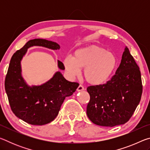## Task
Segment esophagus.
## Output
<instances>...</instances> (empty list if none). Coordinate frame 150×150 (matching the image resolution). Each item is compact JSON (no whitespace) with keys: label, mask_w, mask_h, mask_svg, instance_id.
Wrapping results in <instances>:
<instances>
[{"label":"esophagus","mask_w":150,"mask_h":150,"mask_svg":"<svg viewBox=\"0 0 150 150\" xmlns=\"http://www.w3.org/2000/svg\"><path fill=\"white\" fill-rule=\"evenodd\" d=\"M84 89H85L84 87H83L82 85H80L79 86V87H77V91H83Z\"/></svg>","instance_id":"1"}]
</instances>
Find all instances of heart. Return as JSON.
<instances>
[{
	"label": "heart",
	"mask_w": 150,
	"mask_h": 150,
	"mask_svg": "<svg viewBox=\"0 0 150 150\" xmlns=\"http://www.w3.org/2000/svg\"><path fill=\"white\" fill-rule=\"evenodd\" d=\"M65 72L71 78L79 75L83 69L85 80L91 85H100L106 83L118 63L116 55L100 46L91 45L75 51L73 58L66 57L63 59Z\"/></svg>",
	"instance_id": "b5f03b06"
}]
</instances>
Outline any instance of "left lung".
Here are the masks:
<instances>
[{"label":"left lung","instance_id":"left-lung-1","mask_svg":"<svg viewBox=\"0 0 150 150\" xmlns=\"http://www.w3.org/2000/svg\"><path fill=\"white\" fill-rule=\"evenodd\" d=\"M90 101L87 115L98 126L113 127L127 122L135 111L142 94L141 73L126 46L120 64L106 83L88 87Z\"/></svg>","mask_w":150,"mask_h":150}]
</instances>
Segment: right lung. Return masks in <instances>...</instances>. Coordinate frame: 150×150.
Masks as SVG:
<instances>
[{
	"label": "right lung",
	"mask_w": 150,
	"mask_h": 150,
	"mask_svg": "<svg viewBox=\"0 0 150 150\" xmlns=\"http://www.w3.org/2000/svg\"><path fill=\"white\" fill-rule=\"evenodd\" d=\"M42 46L59 50L57 43L44 39H34L16 51L10 62L5 78V90L10 106L18 118L32 125L42 126L56 118L65 97L72 95L79 87L78 83L66 80L57 71L52 79L41 85L30 87L22 77L21 61L28 49ZM58 67L64 70V65L58 61Z\"/></svg>",
	"instance_id": "obj_1"
}]
</instances>
